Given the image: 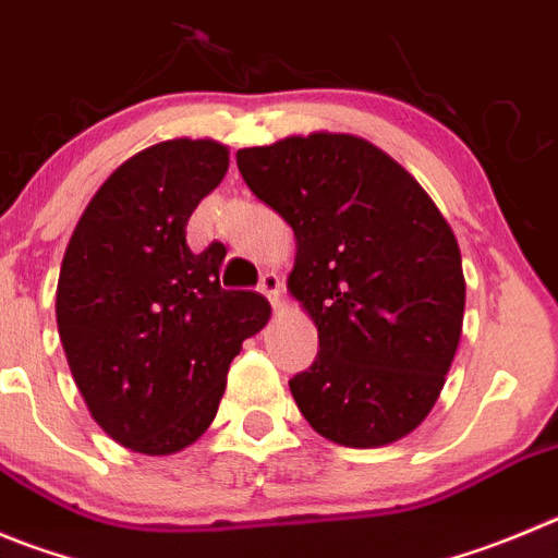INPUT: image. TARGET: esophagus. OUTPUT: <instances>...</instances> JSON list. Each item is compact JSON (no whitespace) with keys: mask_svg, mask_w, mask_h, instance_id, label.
Returning <instances> with one entry per match:
<instances>
[{"mask_svg":"<svg viewBox=\"0 0 558 558\" xmlns=\"http://www.w3.org/2000/svg\"><path fill=\"white\" fill-rule=\"evenodd\" d=\"M258 291H262V294L267 296L269 303L278 305L280 303V294H283V283H280L278 275L267 272V275H262V280H258Z\"/></svg>","mask_w":558,"mask_h":558,"instance_id":"1","label":"esophagus"}]
</instances>
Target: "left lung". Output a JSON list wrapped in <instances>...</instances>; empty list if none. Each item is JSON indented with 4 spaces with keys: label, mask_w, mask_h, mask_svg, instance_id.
Listing matches in <instances>:
<instances>
[{
    "label": "left lung",
    "mask_w": 558,
    "mask_h": 558,
    "mask_svg": "<svg viewBox=\"0 0 558 558\" xmlns=\"http://www.w3.org/2000/svg\"><path fill=\"white\" fill-rule=\"evenodd\" d=\"M236 165L296 236L289 289L319 330L316 361L289 379L300 413L352 449L410 435L440 397L462 332L449 222L399 161L352 134L242 148Z\"/></svg>",
    "instance_id": "1"
}]
</instances>
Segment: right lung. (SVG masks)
<instances>
[{
    "instance_id": "1",
    "label": "right lung",
    "mask_w": 558,
    "mask_h": 558,
    "mask_svg": "<svg viewBox=\"0 0 558 558\" xmlns=\"http://www.w3.org/2000/svg\"><path fill=\"white\" fill-rule=\"evenodd\" d=\"M228 170L215 140H168L114 170L87 203L57 280V330L96 424L140 454L195 444L226 374L269 319L220 286L222 244L192 253L186 222Z\"/></svg>"
}]
</instances>
